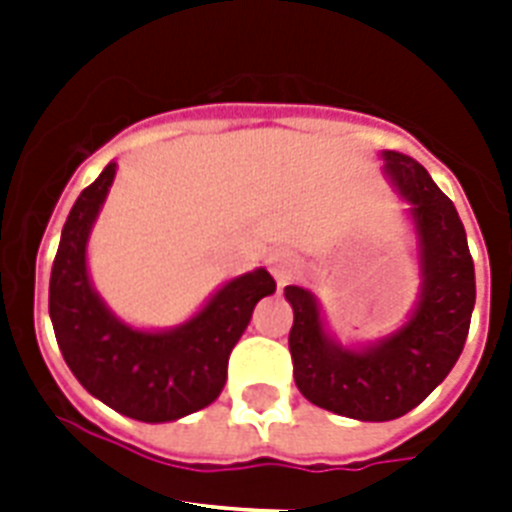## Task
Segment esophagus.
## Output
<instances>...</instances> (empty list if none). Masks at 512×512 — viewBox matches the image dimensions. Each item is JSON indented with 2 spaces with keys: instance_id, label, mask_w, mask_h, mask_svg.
<instances>
[{
  "instance_id": "34e87169",
  "label": "esophagus",
  "mask_w": 512,
  "mask_h": 512,
  "mask_svg": "<svg viewBox=\"0 0 512 512\" xmlns=\"http://www.w3.org/2000/svg\"><path fill=\"white\" fill-rule=\"evenodd\" d=\"M268 271L273 273V279H276L279 289L287 287L297 273V255L287 247L273 249L271 255H268Z\"/></svg>"
}]
</instances>
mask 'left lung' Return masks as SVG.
Returning <instances> with one entry per match:
<instances>
[{"mask_svg":"<svg viewBox=\"0 0 512 512\" xmlns=\"http://www.w3.org/2000/svg\"><path fill=\"white\" fill-rule=\"evenodd\" d=\"M382 159L412 204L420 239L422 295L412 319L377 345L342 348L321 327L316 297L303 287L284 289L295 311L289 353L300 393L321 409L364 422L404 417L444 382L465 348L476 305L473 257L452 199L412 156L385 151Z\"/></svg>","mask_w":512,"mask_h":512,"instance_id":"left-lung-1","label":"left lung"}]
</instances>
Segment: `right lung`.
I'll return each mask as SVG.
<instances>
[{
    "instance_id": "right-lung-1",
    "label": "right lung",
    "mask_w": 512,
    "mask_h": 512,
    "mask_svg": "<svg viewBox=\"0 0 512 512\" xmlns=\"http://www.w3.org/2000/svg\"><path fill=\"white\" fill-rule=\"evenodd\" d=\"M114 175L111 162L68 212L50 273L52 329L68 369L103 404L140 422L180 420L220 396L233 345L255 305L276 292V281L263 268L244 273L170 332H140L122 324L95 295L84 260L90 228Z\"/></svg>"
}]
</instances>
